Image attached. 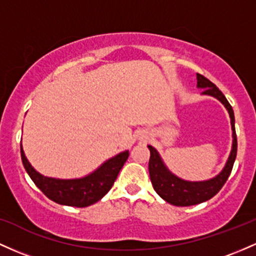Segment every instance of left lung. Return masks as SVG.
I'll return each mask as SVG.
<instances>
[{"label": "left lung", "instance_id": "obj_1", "mask_svg": "<svg viewBox=\"0 0 256 256\" xmlns=\"http://www.w3.org/2000/svg\"><path fill=\"white\" fill-rule=\"evenodd\" d=\"M196 87L203 90L202 94H204V96H212L220 100L226 108V110L228 112L232 128V148L224 169L218 175L209 180H204V181H187V180L178 178L175 174L171 172L165 165L164 160L160 156L159 152L153 146H148V150L150 152L148 169H150V181L154 190L165 202L176 206H196V204L203 203V202L212 198L222 188L224 182L228 178L233 164H234L236 156H237L234 113H233L231 104L224 96L222 92L203 75L196 74Z\"/></svg>", "mask_w": 256, "mask_h": 256}]
</instances>
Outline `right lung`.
I'll list each match as a JSON object with an SVG mask.
<instances>
[{
	"label": "right lung",
	"mask_w": 256,
	"mask_h": 256,
	"mask_svg": "<svg viewBox=\"0 0 256 256\" xmlns=\"http://www.w3.org/2000/svg\"><path fill=\"white\" fill-rule=\"evenodd\" d=\"M20 154L28 175L44 196L62 206L78 208L92 206L100 200L113 186L118 174L128 158V150H124L106 160L96 170L84 178H56L42 175L34 169L25 156L22 144Z\"/></svg>",
	"instance_id": "obj_1"
}]
</instances>
